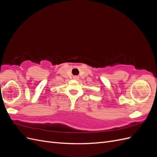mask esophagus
<instances>
[{"mask_svg":"<svg viewBox=\"0 0 157 157\" xmlns=\"http://www.w3.org/2000/svg\"><path fill=\"white\" fill-rule=\"evenodd\" d=\"M73 79H75V80H78L79 79V77H78V76H74Z\"/></svg>","mask_w":157,"mask_h":157,"instance_id":"34e87169","label":"esophagus"}]
</instances>
